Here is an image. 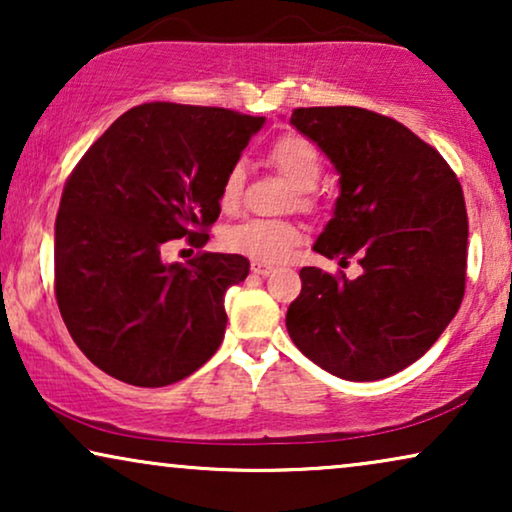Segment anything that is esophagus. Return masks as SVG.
I'll list each match as a JSON object with an SVG mask.
<instances>
[{
  "label": "esophagus",
  "instance_id": "34e87169",
  "mask_svg": "<svg viewBox=\"0 0 512 512\" xmlns=\"http://www.w3.org/2000/svg\"><path fill=\"white\" fill-rule=\"evenodd\" d=\"M251 272H254V275L268 277V275H272V272H275V268H272L270 263H258V261H254V263H251Z\"/></svg>",
  "mask_w": 512,
  "mask_h": 512
}]
</instances>
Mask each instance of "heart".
<instances>
[{
  "instance_id": "b5f03b06",
  "label": "heart",
  "mask_w": 512,
  "mask_h": 512,
  "mask_svg": "<svg viewBox=\"0 0 512 512\" xmlns=\"http://www.w3.org/2000/svg\"><path fill=\"white\" fill-rule=\"evenodd\" d=\"M270 163L277 172L296 188V202L300 207H312L314 186L319 184L321 156L310 139L300 135L279 137L270 149ZM244 191V165H230L223 174L219 188L221 209L233 212L240 205ZM303 240V230L291 221L279 219H244L223 230L221 244L233 254L247 256L258 263H279L289 258L293 249Z\"/></svg>"
}]
</instances>
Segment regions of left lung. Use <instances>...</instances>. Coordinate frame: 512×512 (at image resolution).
<instances>
[{"mask_svg": "<svg viewBox=\"0 0 512 512\" xmlns=\"http://www.w3.org/2000/svg\"><path fill=\"white\" fill-rule=\"evenodd\" d=\"M291 125L340 174L333 219L314 242L356 256V279L303 268L286 312L293 345L319 368L375 382L429 352L466 289L468 216L457 174L394 118L359 107L296 109Z\"/></svg>", "mask_w": 512, "mask_h": 512, "instance_id": "8db88e82", "label": "left lung"}]
</instances>
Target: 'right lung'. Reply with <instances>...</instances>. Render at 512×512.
Instances as JSON below:
<instances>
[{
	"label": "right lung",
	"mask_w": 512,
	"mask_h": 512,
	"mask_svg": "<svg viewBox=\"0 0 512 512\" xmlns=\"http://www.w3.org/2000/svg\"><path fill=\"white\" fill-rule=\"evenodd\" d=\"M263 123L219 107L139 104L74 167L55 219V298L69 335L107 375L165 387L219 349L223 298L249 261L200 251L188 265L165 263L163 249L209 240L223 174Z\"/></svg>",
	"instance_id": "right-lung-1"
}]
</instances>
